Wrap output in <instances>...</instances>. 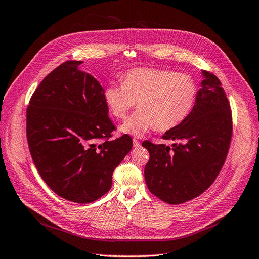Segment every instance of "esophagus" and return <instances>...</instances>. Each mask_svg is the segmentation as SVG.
<instances>
[{"instance_id": "obj_1", "label": "esophagus", "mask_w": 259, "mask_h": 259, "mask_svg": "<svg viewBox=\"0 0 259 259\" xmlns=\"http://www.w3.org/2000/svg\"><path fill=\"white\" fill-rule=\"evenodd\" d=\"M140 145H141V143H140V141H138L137 139H134V146H135V147H139Z\"/></svg>"}]
</instances>
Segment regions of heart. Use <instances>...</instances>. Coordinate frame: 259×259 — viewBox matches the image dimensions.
Masks as SVG:
<instances>
[{"mask_svg":"<svg viewBox=\"0 0 259 259\" xmlns=\"http://www.w3.org/2000/svg\"><path fill=\"white\" fill-rule=\"evenodd\" d=\"M121 80V84L108 83L103 99L118 119L125 118L138 102V112L120 127L124 134L141 137L155 128L171 130L187 119L196 102V82L187 73L136 68L125 72Z\"/></svg>","mask_w":259,"mask_h":259,"instance_id":"obj_1","label":"heart"}]
</instances>
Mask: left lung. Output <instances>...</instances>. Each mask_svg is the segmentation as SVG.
I'll list each match as a JSON object with an SVG mask.
<instances>
[{"mask_svg": "<svg viewBox=\"0 0 259 259\" xmlns=\"http://www.w3.org/2000/svg\"><path fill=\"white\" fill-rule=\"evenodd\" d=\"M202 88L193 109L164 140L178 141L168 146L144 141L150 153L144 169L151 193L167 204L177 205L201 195L223 168L232 137V114L219 79L203 70Z\"/></svg>", "mask_w": 259, "mask_h": 259, "instance_id": "8db88e82", "label": "left lung"}]
</instances>
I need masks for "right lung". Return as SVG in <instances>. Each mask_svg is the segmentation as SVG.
<instances>
[{
	"mask_svg": "<svg viewBox=\"0 0 259 259\" xmlns=\"http://www.w3.org/2000/svg\"><path fill=\"white\" fill-rule=\"evenodd\" d=\"M80 61L58 66L35 89L27 108V140L40 176L67 201L87 204L112 188L113 172L131 149L116 129L103 99L104 89Z\"/></svg>",
	"mask_w": 259,
	"mask_h": 259,
	"instance_id": "1",
	"label": "right lung"
}]
</instances>
